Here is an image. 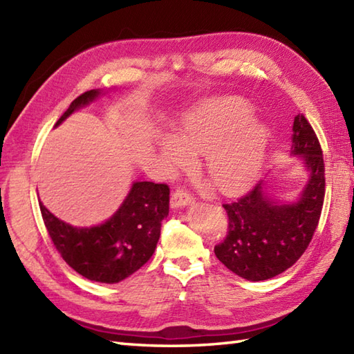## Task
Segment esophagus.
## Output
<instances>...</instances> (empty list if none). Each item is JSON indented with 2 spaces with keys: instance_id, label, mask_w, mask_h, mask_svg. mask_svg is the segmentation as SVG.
<instances>
[{
  "instance_id": "esophagus-1",
  "label": "esophagus",
  "mask_w": 354,
  "mask_h": 354,
  "mask_svg": "<svg viewBox=\"0 0 354 354\" xmlns=\"http://www.w3.org/2000/svg\"><path fill=\"white\" fill-rule=\"evenodd\" d=\"M192 202H193V198L190 196L189 193H185L184 190L178 189L175 193L171 194V198H170V207H171L173 209L184 208V207H187V205H190Z\"/></svg>"
}]
</instances>
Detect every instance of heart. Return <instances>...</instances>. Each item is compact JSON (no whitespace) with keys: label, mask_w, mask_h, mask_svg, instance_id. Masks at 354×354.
Segmentation results:
<instances>
[{"label":"heart","mask_w":354,"mask_h":354,"mask_svg":"<svg viewBox=\"0 0 354 354\" xmlns=\"http://www.w3.org/2000/svg\"><path fill=\"white\" fill-rule=\"evenodd\" d=\"M254 109L240 97H214L184 114L178 133L158 141L170 173L190 167L194 155H205V173L217 192L236 194L248 189L261 170L269 131L252 118Z\"/></svg>","instance_id":"b5f03b06"}]
</instances>
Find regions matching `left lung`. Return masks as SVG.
I'll return each instance as SVG.
<instances>
[{
  "label": "left lung",
  "mask_w": 354,
  "mask_h": 354,
  "mask_svg": "<svg viewBox=\"0 0 354 354\" xmlns=\"http://www.w3.org/2000/svg\"><path fill=\"white\" fill-rule=\"evenodd\" d=\"M292 132L290 155L298 156L307 173L298 196L278 199L261 179L245 196L223 205L228 236L214 254L245 280L263 281L284 272L304 254L317 230L326 193L322 150L303 114L293 118Z\"/></svg>",
  "instance_id": "8db88e82"
}]
</instances>
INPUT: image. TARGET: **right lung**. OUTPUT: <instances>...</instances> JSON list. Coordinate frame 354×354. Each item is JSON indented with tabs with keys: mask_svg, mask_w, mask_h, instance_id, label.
<instances>
[{
	"mask_svg": "<svg viewBox=\"0 0 354 354\" xmlns=\"http://www.w3.org/2000/svg\"><path fill=\"white\" fill-rule=\"evenodd\" d=\"M102 95L103 89L79 95L55 127ZM169 194L165 184L133 181L117 212L93 227H73L53 214L41 201L39 207L53 243L68 266L91 281L114 284L137 272L153 255L161 222L169 216Z\"/></svg>",
	"mask_w": 354,
	"mask_h": 354,
	"instance_id": "right-lung-1",
	"label": "right lung"
}]
</instances>
